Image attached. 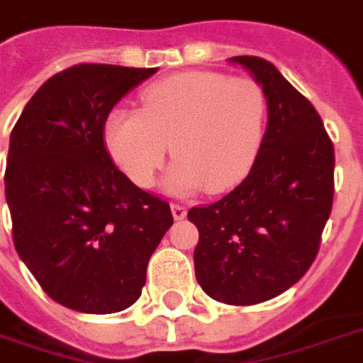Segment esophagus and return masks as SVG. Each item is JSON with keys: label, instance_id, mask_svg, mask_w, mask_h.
<instances>
[{"label": "esophagus", "instance_id": "34e87169", "mask_svg": "<svg viewBox=\"0 0 363 363\" xmlns=\"http://www.w3.org/2000/svg\"><path fill=\"white\" fill-rule=\"evenodd\" d=\"M171 210H173L174 220H182V218H186V206H182V204H173Z\"/></svg>", "mask_w": 363, "mask_h": 363}]
</instances>
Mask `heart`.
<instances>
[{"label": "heart", "mask_w": 363, "mask_h": 363, "mask_svg": "<svg viewBox=\"0 0 363 363\" xmlns=\"http://www.w3.org/2000/svg\"><path fill=\"white\" fill-rule=\"evenodd\" d=\"M267 113L265 92L252 78L192 70L149 84L141 111L113 108L104 138L116 163L141 189L155 182L167 157L177 159L167 189L186 194L234 186L252 164Z\"/></svg>", "instance_id": "b5f03b06"}]
</instances>
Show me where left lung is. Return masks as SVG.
<instances>
[{
	"label": "left lung",
	"instance_id": "left-lung-1",
	"mask_svg": "<svg viewBox=\"0 0 363 363\" xmlns=\"http://www.w3.org/2000/svg\"><path fill=\"white\" fill-rule=\"evenodd\" d=\"M263 86L269 120L250 174L189 210L196 281L225 305L285 293L313 265L334 199V145L314 106L269 60L234 57Z\"/></svg>",
	"mask_w": 363,
	"mask_h": 363
}]
</instances>
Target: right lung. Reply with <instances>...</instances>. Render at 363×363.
Here are the masks:
<instances>
[{
    "mask_svg": "<svg viewBox=\"0 0 363 363\" xmlns=\"http://www.w3.org/2000/svg\"><path fill=\"white\" fill-rule=\"evenodd\" d=\"M157 68L76 65L50 76L9 138L5 199L15 250L58 305L131 306L173 225L169 202L139 189L104 145L111 108Z\"/></svg>",
    "mask_w": 363,
    "mask_h": 363,
    "instance_id": "add662e5",
    "label": "right lung"
}]
</instances>
